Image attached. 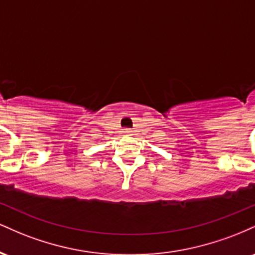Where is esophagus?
I'll return each mask as SVG.
<instances>
[{
	"label": "esophagus",
	"mask_w": 255,
	"mask_h": 255,
	"mask_svg": "<svg viewBox=\"0 0 255 255\" xmlns=\"http://www.w3.org/2000/svg\"><path fill=\"white\" fill-rule=\"evenodd\" d=\"M124 131H125L126 134H130V133H131V130L129 129V128H126V129H125Z\"/></svg>",
	"instance_id": "obj_1"
}]
</instances>
